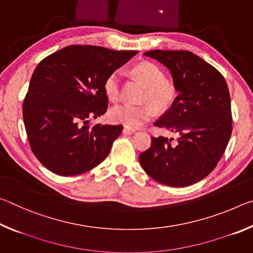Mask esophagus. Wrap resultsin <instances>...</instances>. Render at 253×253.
Instances as JSON below:
<instances>
[{
	"instance_id": "obj_1",
	"label": "esophagus",
	"mask_w": 253,
	"mask_h": 253,
	"mask_svg": "<svg viewBox=\"0 0 253 253\" xmlns=\"http://www.w3.org/2000/svg\"><path fill=\"white\" fill-rule=\"evenodd\" d=\"M136 130L135 129H132V128H129V127H124V129H123V132L124 134H127V135H130V134H134Z\"/></svg>"
}]
</instances>
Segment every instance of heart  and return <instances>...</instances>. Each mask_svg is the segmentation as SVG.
<instances>
[{"mask_svg": "<svg viewBox=\"0 0 253 253\" xmlns=\"http://www.w3.org/2000/svg\"><path fill=\"white\" fill-rule=\"evenodd\" d=\"M132 74L146 87L144 99L148 100L155 108L168 109L177 96L175 84L166 80L164 71L155 63L144 61L132 68ZM122 76L119 71H114L107 77L104 83V91L110 101H117L121 98ZM154 110L148 105L123 104L113 107L109 111L111 121L123 124L126 127L137 128L153 117Z\"/></svg>", "mask_w": 253, "mask_h": 253, "instance_id": "1", "label": "heart"}]
</instances>
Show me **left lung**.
<instances>
[{
    "mask_svg": "<svg viewBox=\"0 0 253 253\" xmlns=\"http://www.w3.org/2000/svg\"><path fill=\"white\" fill-rule=\"evenodd\" d=\"M153 58L170 71L178 91L170 108L154 123L177 135L152 137L139 162L156 182L192 185L215 169L232 131L228 84L219 71L190 51L153 50Z\"/></svg>",
    "mask_w": 253,
    "mask_h": 253,
    "instance_id": "left-lung-1",
    "label": "left lung"
}]
</instances>
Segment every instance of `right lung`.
Listing matches in <instances>:
<instances>
[{
	"label": "right lung",
	"instance_id": "1",
	"mask_svg": "<svg viewBox=\"0 0 253 253\" xmlns=\"http://www.w3.org/2000/svg\"><path fill=\"white\" fill-rule=\"evenodd\" d=\"M137 51H114L95 45H69L38 65L23 102L30 146L51 172L72 176L105 160L122 125H88L104 115L107 77Z\"/></svg>",
	"mask_w": 253,
	"mask_h": 253
}]
</instances>
